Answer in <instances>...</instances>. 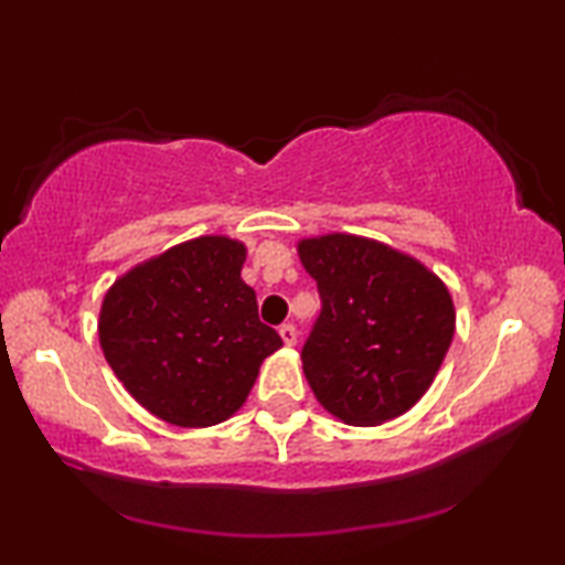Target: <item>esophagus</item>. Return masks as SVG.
<instances>
[{"label": "esophagus", "mask_w": 565, "mask_h": 565, "mask_svg": "<svg viewBox=\"0 0 565 565\" xmlns=\"http://www.w3.org/2000/svg\"><path fill=\"white\" fill-rule=\"evenodd\" d=\"M280 337H282L285 347H296V342H298V331H296V327H292V323H282Z\"/></svg>", "instance_id": "34e87169"}]
</instances>
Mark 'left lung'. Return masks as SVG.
Here are the masks:
<instances>
[{"instance_id":"8db88e82","label":"left lung","mask_w":565,"mask_h":565,"mask_svg":"<svg viewBox=\"0 0 565 565\" xmlns=\"http://www.w3.org/2000/svg\"><path fill=\"white\" fill-rule=\"evenodd\" d=\"M298 257L323 303L300 354L313 396L352 427L406 414L450 350L447 285L412 254L358 234L300 238Z\"/></svg>"}]
</instances>
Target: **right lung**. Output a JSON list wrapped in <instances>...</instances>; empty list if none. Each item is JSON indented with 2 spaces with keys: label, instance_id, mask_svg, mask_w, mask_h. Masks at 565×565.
<instances>
[{
  "label": "right lung",
  "instance_id": "right-lung-1",
  "mask_svg": "<svg viewBox=\"0 0 565 565\" xmlns=\"http://www.w3.org/2000/svg\"><path fill=\"white\" fill-rule=\"evenodd\" d=\"M246 244L213 234L138 262L105 292L97 334L107 365L146 412L203 429L246 404L282 347L242 280Z\"/></svg>",
  "mask_w": 565,
  "mask_h": 565
}]
</instances>
